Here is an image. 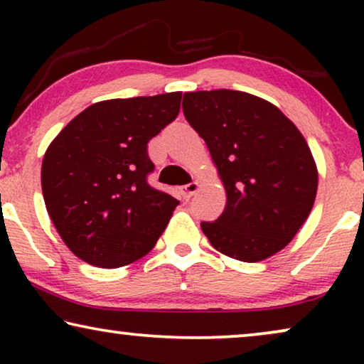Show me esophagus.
<instances>
[{
    "label": "esophagus",
    "mask_w": 364,
    "mask_h": 364,
    "mask_svg": "<svg viewBox=\"0 0 364 364\" xmlns=\"http://www.w3.org/2000/svg\"><path fill=\"white\" fill-rule=\"evenodd\" d=\"M197 191H198V182H191V183H187V186L181 187V193L186 200H188V198H191Z\"/></svg>",
    "instance_id": "esophagus-1"
}]
</instances>
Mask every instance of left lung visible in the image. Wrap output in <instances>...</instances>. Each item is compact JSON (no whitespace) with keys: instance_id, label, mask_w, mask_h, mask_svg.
Listing matches in <instances>:
<instances>
[{"instance_id":"8db88e82","label":"left lung","mask_w":364,"mask_h":364,"mask_svg":"<svg viewBox=\"0 0 364 364\" xmlns=\"http://www.w3.org/2000/svg\"><path fill=\"white\" fill-rule=\"evenodd\" d=\"M182 109L205 141L227 192L222 215L202 222V232L235 260L275 255L315 203L318 171L305 137L277 106L248 92H186Z\"/></svg>"}]
</instances>
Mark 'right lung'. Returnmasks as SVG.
Listing matches in <instances>:
<instances>
[{
    "label": "right lung",
    "mask_w": 364,
    "mask_h": 364,
    "mask_svg": "<svg viewBox=\"0 0 364 364\" xmlns=\"http://www.w3.org/2000/svg\"><path fill=\"white\" fill-rule=\"evenodd\" d=\"M182 92L109 99L49 144L41 187L63 242L89 265L117 268L152 250L177 198L147 183V144L178 116Z\"/></svg>",
    "instance_id": "add662e5"
}]
</instances>
